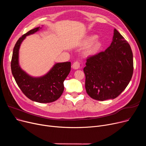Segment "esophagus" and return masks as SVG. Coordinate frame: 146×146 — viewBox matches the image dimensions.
I'll list each match as a JSON object with an SVG mask.
<instances>
[{"label":"esophagus","mask_w":146,"mask_h":146,"mask_svg":"<svg viewBox=\"0 0 146 146\" xmlns=\"http://www.w3.org/2000/svg\"><path fill=\"white\" fill-rule=\"evenodd\" d=\"M80 63L79 62V61H75V62L73 63L72 67L74 69H76H76H78L80 67Z\"/></svg>","instance_id":"34e87169"}]
</instances>
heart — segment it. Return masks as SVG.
<instances>
[{"label":"heart","instance_id":"heart-1","mask_svg":"<svg viewBox=\"0 0 146 146\" xmlns=\"http://www.w3.org/2000/svg\"><path fill=\"white\" fill-rule=\"evenodd\" d=\"M95 36L89 37L86 42V44H89L91 42L95 39ZM100 47H101L100 42H99L98 41H95L90 45V47H89L87 51V52L89 54H92L95 53L99 48H100Z\"/></svg>","mask_w":146,"mask_h":146}]
</instances>
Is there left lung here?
Instances as JSON below:
<instances>
[{
  "instance_id": "obj_1",
  "label": "left lung",
  "mask_w": 146,
  "mask_h": 146,
  "mask_svg": "<svg viewBox=\"0 0 146 146\" xmlns=\"http://www.w3.org/2000/svg\"><path fill=\"white\" fill-rule=\"evenodd\" d=\"M133 55L129 44L116 29L104 51L89 57L83 71L85 88L92 99H115L124 90L133 74Z\"/></svg>"
}]
</instances>
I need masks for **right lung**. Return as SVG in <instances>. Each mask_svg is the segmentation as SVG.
Returning a JSON list of instances; mask_svg holds the SVG:
<instances>
[{
	"label": "right lung",
	"mask_w": 146,
	"mask_h": 146,
	"mask_svg": "<svg viewBox=\"0 0 146 146\" xmlns=\"http://www.w3.org/2000/svg\"><path fill=\"white\" fill-rule=\"evenodd\" d=\"M41 29L35 28L23 35L15 44L11 60V70L18 86L27 98L39 103L55 101L64 91L63 82L71 70V63L64 62L54 64L43 76L34 78L22 70L19 65V50L27 36L33 34Z\"/></svg>",
	"instance_id": "obj_1"
}]
</instances>
